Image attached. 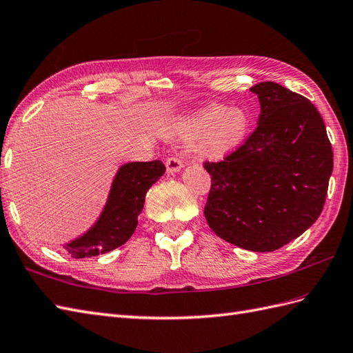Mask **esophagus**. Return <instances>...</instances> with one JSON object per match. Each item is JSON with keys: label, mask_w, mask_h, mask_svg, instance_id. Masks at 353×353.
Segmentation results:
<instances>
[{"label": "esophagus", "mask_w": 353, "mask_h": 353, "mask_svg": "<svg viewBox=\"0 0 353 353\" xmlns=\"http://www.w3.org/2000/svg\"><path fill=\"white\" fill-rule=\"evenodd\" d=\"M165 167H167L168 173H177V171L183 168V161L180 159L179 157H171V158L167 159Z\"/></svg>", "instance_id": "obj_1"}]
</instances>
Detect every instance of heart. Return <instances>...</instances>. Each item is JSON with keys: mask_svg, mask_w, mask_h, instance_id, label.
I'll return each instance as SVG.
<instances>
[{"mask_svg": "<svg viewBox=\"0 0 353 353\" xmlns=\"http://www.w3.org/2000/svg\"><path fill=\"white\" fill-rule=\"evenodd\" d=\"M250 119L243 108L227 104H210L180 123L186 137L210 139L216 149H230L246 137Z\"/></svg>", "mask_w": 353, "mask_h": 353, "instance_id": "obj_1", "label": "heart"}]
</instances>
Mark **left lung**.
I'll list each match as a JSON object with an SVG mask.
<instances>
[{"mask_svg":"<svg viewBox=\"0 0 353 353\" xmlns=\"http://www.w3.org/2000/svg\"><path fill=\"white\" fill-rule=\"evenodd\" d=\"M258 95L256 130L221 162H204L212 188L204 207L216 236L241 249L273 252L319 218L332 173V149L322 116L279 83Z\"/></svg>","mask_w":353,"mask_h":353,"instance_id":"8db88e82","label":"left lung"}]
</instances>
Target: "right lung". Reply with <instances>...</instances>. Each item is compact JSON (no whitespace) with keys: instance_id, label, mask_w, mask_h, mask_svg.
I'll return each mask as SVG.
<instances>
[{"instance_id":"right-lung-1","label":"right lung","mask_w":353,"mask_h":353,"mask_svg":"<svg viewBox=\"0 0 353 353\" xmlns=\"http://www.w3.org/2000/svg\"><path fill=\"white\" fill-rule=\"evenodd\" d=\"M164 173L165 165L158 159L121 165L97 222L64 249L73 258H90L122 246L137 228L149 188Z\"/></svg>"}]
</instances>
